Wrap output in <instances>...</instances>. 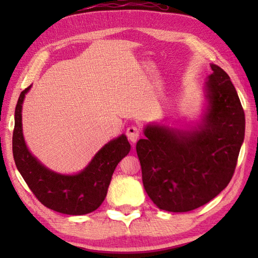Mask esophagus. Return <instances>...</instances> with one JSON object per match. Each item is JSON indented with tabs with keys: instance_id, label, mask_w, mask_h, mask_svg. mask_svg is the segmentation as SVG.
<instances>
[{
	"instance_id": "34e87169",
	"label": "esophagus",
	"mask_w": 258,
	"mask_h": 258,
	"mask_svg": "<svg viewBox=\"0 0 258 258\" xmlns=\"http://www.w3.org/2000/svg\"><path fill=\"white\" fill-rule=\"evenodd\" d=\"M140 135H141V131H140L138 126L132 125V126H130V127H127V130H126V137H127V139L132 143H135L138 141Z\"/></svg>"
}]
</instances>
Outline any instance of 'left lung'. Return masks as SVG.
I'll list each match as a JSON object with an SVG mask.
<instances>
[{"label":"left lung","mask_w":258,"mask_h":258,"mask_svg":"<svg viewBox=\"0 0 258 258\" xmlns=\"http://www.w3.org/2000/svg\"><path fill=\"white\" fill-rule=\"evenodd\" d=\"M206 109L196 127L149 124L137 143L146 192L157 207L190 212L207 204L232 178L244 139V112L223 69L211 64Z\"/></svg>","instance_id":"obj_1"}]
</instances>
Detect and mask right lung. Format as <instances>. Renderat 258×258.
<instances>
[{"label":"right lung","mask_w":258,"mask_h":258,"mask_svg":"<svg viewBox=\"0 0 258 258\" xmlns=\"http://www.w3.org/2000/svg\"><path fill=\"white\" fill-rule=\"evenodd\" d=\"M30 87L20 93L15 111L12 151L17 168L45 207L67 215H84L95 211L106 198L116 166L131 150L127 138L121 134L109 141L80 173L64 175L51 171L30 154L24 139L21 109Z\"/></svg>","instance_id":"add662e5"}]
</instances>
